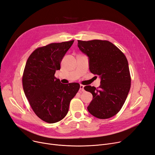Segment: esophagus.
Here are the masks:
<instances>
[{"label":"esophagus","mask_w":155,"mask_h":155,"mask_svg":"<svg viewBox=\"0 0 155 155\" xmlns=\"http://www.w3.org/2000/svg\"><path fill=\"white\" fill-rule=\"evenodd\" d=\"M84 91V85H80V92H82Z\"/></svg>","instance_id":"obj_1"}]
</instances>
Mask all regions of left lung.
I'll return each mask as SVG.
<instances>
[{
	"mask_svg": "<svg viewBox=\"0 0 155 155\" xmlns=\"http://www.w3.org/2000/svg\"><path fill=\"white\" fill-rule=\"evenodd\" d=\"M78 47L89 58V70L101 77V85H87L93 99L87 107L92 115L99 119L115 116L122 108L131 85L127 59L116 45L107 40H78Z\"/></svg>",
	"mask_w": 155,
	"mask_h": 155,
	"instance_id": "obj_1",
	"label": "left lung"
}]
</instances>
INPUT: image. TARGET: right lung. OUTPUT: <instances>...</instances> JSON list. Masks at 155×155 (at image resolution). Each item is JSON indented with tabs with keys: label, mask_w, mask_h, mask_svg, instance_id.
Wrapping results in <instances>:
<instances>
[{
	"label": "right lung",
	"mask_w": 155,
	"mask_h": 155,
	"mask_svg": "<svg viewBox=\"0 0 155 155\" xmlns=\"http://www.w3.org/2000/svg\"><path fill=\"white\" fill-rule=\"evenodd\" d=\"M73 42L38 48L31 54L25 67L22 84L25 96L36 115L47 123H56L65 117L71 100L80 89L79 84H63L54 76Z\"/></svg>",
	"instance_id": "right-lung-1"
}]
</instances>
